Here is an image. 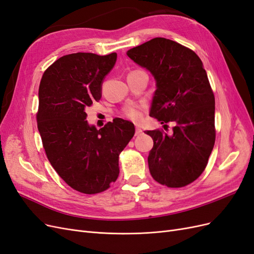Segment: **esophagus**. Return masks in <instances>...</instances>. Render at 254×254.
Returning <instances> with one entry per match:
<instances>
[{"mask_svg":"<svg viewBox=\"0 0 254 254\" xmlns=\"http://www.w3.org/2000/svg\"><path fill=\"white\" fill-rule=\"evenodd\" d=\"M143 132V130L141 129V128H135V135H139V134H141Z\"/></svg>","mask_w":254,"mask_h":254,"instance_id":"obj_1","label":"esophagus"}]
</instances>
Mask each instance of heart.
<instances>
[{"instance_id":"b5f03b06","label":"heart","mask_w":254,"mask_h":254,"mask_svg":"<svg viewBox=\"0 0 254 254\" xmlns=\"http://www.w3.org/2000/svg\"><path fill=\"white\" fill-rule=\"evenodd\" d=\"M141 110H142L141 106L131 105V106L126 107V108L124 109V112H123V114H124L125 118H127L129 120H131L133 122H139L141 120V117H142Z\"/></svg>"}]
</instances>
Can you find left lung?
<instances>
[{
  "instance_id": "left-lung-1",
  "label": "left lung",
  "mask_w": 254,
  "mask_h": 254,
  "mask_svg": "<svg viewBox=\"0 0 254 254\" xmlns=\"http://www.w3.org/2000/svg\"><path fill=\"white\" fill-rule=\"evenodd\" d=\"M127 55L157 81L149 115L161 124L175 123L173 133L145 131L153 140L148 156L152 178L167 188L194 182L206 167L216 136L215 97L201 59L190 49L153 38Z\"/></svg>"
}]
</instances>
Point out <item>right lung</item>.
I'll list each match as a JSON object with an SVG mask.
<instances>
[{
  "label": "right lung",
  "mask_w": 254,
  "mask_h": 254,
  "mask_svg": "<svg viewBox=\"0 0 254 254\" xmlns=\"http://www.w3.org/2000/svg\"><path fill=\"white\" fill-rule=\"evenodd\" d=\"M117 57L68 54L40 81L37 125L43 148L60 178L83 194L102 193L117 181L119 156L135 131L131 122L120 118L98 130L86 121V108L101 99L103 80Z\"/></svg>",
  "instance_id": "1"
}]
</instances>
